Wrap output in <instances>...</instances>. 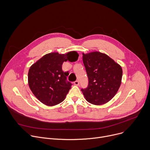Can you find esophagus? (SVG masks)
Segmentation results:
<instances>
[{
  "mask_svg": "<svg viewBox=\"0 0 150 150\" xmlns=\"http://www.w3.org/2000/svg\"><path fill=\"white\" fill-rule=\"evenodd\" d=\"M74 84H75V85H79V82L78 81H75L74 82Z\"/></svg>",
  "mask_w": 150,
  "mask_h": 150,
  "instance_id": "esophagus-1",
  "label": "esophagus"
}]
</instances>
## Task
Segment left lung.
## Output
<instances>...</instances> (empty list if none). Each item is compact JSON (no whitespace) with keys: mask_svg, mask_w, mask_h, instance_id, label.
Masks as SVG:
<instances>
[{"mask_svg":"<svg viewBox=\"0 0 150 150\" xmlns=\"http://www.w3.org/2000/svg\"><path fill=\"white\" fill-rule=\"evenodd\" d=\"M88 85L81 91L86 100L101 105L112 100L120 86L122 69L109 56L99 52L82 53Z\"/></svg>","mask_w":150,"mask_h":150,"instance_id":"obj_1","label":"left lung"}]
</instances>
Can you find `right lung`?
<instances>
[{
	"label": "right lung",
	"mask_w": 150,
	"mask_h": 150,
	"mask_svg": "<svg viewBox=\"0 0 150 150\" xmlns=\"http://www.w3.org/2000/svg\"><path fill=\"white\" fill-rule=\"evenodd\" d=\"M78 56L75 51L66 54L53 52L45 54L30 67L28 85L40 102L53 106L65 100L72 83L67 81L69 72L62 71V64L67 60L75 62Z\"/></svg>",
	"instance_id": "add662e5"
}]
</instances>
